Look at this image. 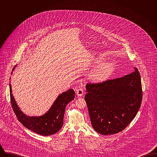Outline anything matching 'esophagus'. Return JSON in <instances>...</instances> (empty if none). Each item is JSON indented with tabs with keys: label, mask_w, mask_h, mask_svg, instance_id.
Wrapping results in <instances>:
<instances>
[{
	"label": "esophagus",
	"mask_w": 157,
	"mask_h": 157,
	"mask_svg": "<svg viewBox=\"0 0 157 157\" xmlns=\"http://www.w3.org/2000/svg\"><path fill=\"white\" fill-rule=\"evenodd\" d=\"M76 95L78 97H82V95H83V90L82 88H79L76 90Z\"/></svg>",
	"instance_id": "esophagus-1"
}]
</instances>
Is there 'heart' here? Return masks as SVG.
<instances>
[{"mask_svg":"<svg viewBox=\"0 0 157 157\" xmlns=\"http://www.w3.org/2000/svg\"><path fill=\"white\" fill-rule=\"evenodd\" d=\"M104 59L99 58L95 63H99L103 61ZM115 69V64L111 61L105 62L99 64L90 74V79L94 82H101L106 80L112 75Z\"/></svg>","mask_w":157,"mask_h":157,"instance_id":"1","label":"heart"}]
</instances>
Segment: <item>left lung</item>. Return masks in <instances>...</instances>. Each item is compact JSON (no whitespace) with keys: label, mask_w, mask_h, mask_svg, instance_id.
Returning a JSON list of instances; mask_svg holds the SVG:
<instances>
[{"label":"left lung","mask_w":157,"mask_h":157,"mask_svg":"<svg viewBox=\"0 0 157 157\" xmlns=\"http://www.w3.org/2000/svg\"><path fill=\"white\" fill-rule=\"evenodd\" d=\"M85 96L93 128L100 134L124 130L138 112L142 98L140 72L99 83H88Z\"/></svg>","instance_id":"1"}]
</instances>
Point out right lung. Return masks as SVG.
<instances>
[{
    "instance_id": "1",
    "label": "right lung",
    "mask_w": 157,
    "mask_h": 157,
    "mask_svg": "<svg viewBox=\"0 0 157 157\" xmlns=\"http://www.w3.org/2000/svg\"><path fill=\"white\" fill-rule=\"evenodd\" d=\"M16 66L17 65L13 68L12 74ZM9 88L11 104L17 118L26 128L37 134L44 136L51 135L59 131L63 124V117L66 106L75 98V91L74 90H67L60 94L50 109L44 115L38 117H30L25 114L18 106L12 94L10 83H9Z\"/></svg>"
}]
</instances>
